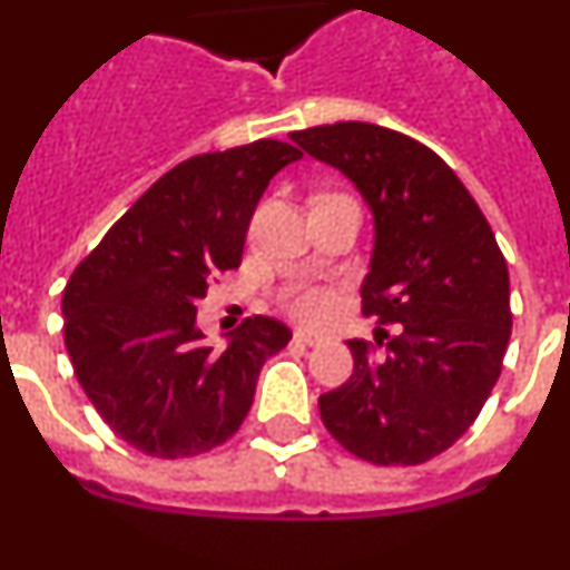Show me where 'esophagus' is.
Listing matches in <instances>:
<instances>
[{
	"label": "esophagus",
	"instance_id": "esophagus-1",
	"mask_svg": "<svg viewBox=\"0 0 570 570\" xmlns=\"http://www.w3.org/2000/svg\"><path fill=\"white\" fill-rule=\"evenodd\" d=\"M295 337H297V343H306V345H321V343H326V334L315 332V328H297Z\"/></svg>",
	"mask_w": 570,
	"mask_h": 570
}]
</instances>
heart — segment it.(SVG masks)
Listing matches in <instances>:
<instances>
[{"instance_id":"1","label":"heart","mask_w":570,"mask_h":570,"mask_svg":"<svg viewBox=\"0 0 570 570\" xmlns=\"http://www.w3.org/2000/svg\"><path fill=\"white\" fill-rule=\"evenodd\" d=\"M332 306V297L323 289H295L289 295V309L297 317H306V321H317L323 317Z\"/></svg>"}]
</instances>
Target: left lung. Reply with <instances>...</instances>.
Masks as SVG:
<instances>
[{
	"label": "left lung",
	"instance_id": "1",
	"mask_svg": "<svg viewBox=\"0 0 570 570\" xmlns=\"http://www.w3.org/2000/svg\"><path fill=\"white\" fill-rule=\"evenodd\" d=\"M289 137L351 179L374 219L360 292L385 354L348 340L354 374L321 396L323 424L371 464H424L470 430L501 376L507 258L464 183L422 142L360 120Z\"/></svg>",
	"mask_w": 570,
	"mask_h": 570
}]
</instances>
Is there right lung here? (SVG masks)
I'll list each match as a JSON object with an SVG mask.
<instances>
[{
	"mask_svg": "<svg viewBox=\"0 0 570 570\" xmlns=\"http://www.w3.org/2000/svg\"><path fill=\"white\" fill-rule=\"evenodd\" d=\"M301 151L255 140L196 154L159 177L76 267L63 289V343L106 424L154 459L225 444L249 413L261 365L292 332L255 315L213 351L196 301L242 264L269 179Z\"/></svg>",
	"mask_w": 570,
	"mask_h": 570,
	"instance_id": "obj_1",
	"label": "right lung"
}]
</instances>
